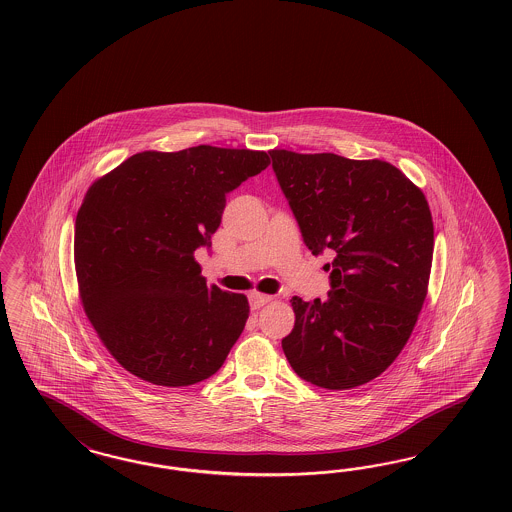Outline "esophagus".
<instances>
[{"instance_id":"34e87169","label":"esophagus","mask_w":512,"mask_h":512,"mask_svg":"<svg viewBox=\"0 0 512 512\" xmlns=\"http://www.w3.org/2000/svg\"><path fill=\"white\" fill-rule=\"evenodd\" d=\"M270 300H272V297L263 295V293H257V291L249 293V306H251L253 310H259L261 306H265L266 302H270Z\"/></svg>"}]
</instances>
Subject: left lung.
<instances>
[{
    "mask_svg": "<svg viewBox=\"0 0 512 512\" xmlns=\"http://www.w3.org/2000/svg\"><path fill=\"white\" fill-rule=\"evenodd\" d=\"M272 170L312 255L329 253L331 291L293 297L283 353L302 380L363 386L405 348L433 261V219L422 191L384 160L270 151Z\"/></svg>",
    "mask_w": 512,
    "mask_h": 512,
    "instance_id": "obj_1",
    "label": "left lung"
}]
</instances>
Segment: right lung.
Wrapping results in <instances>:
<instances>
[{
  "mask_svg": "<svg viewBox=\"0 0 512 512\" xmlns=\"http://www.w3.org/2000/svg\"><path fill=\"white\" fill-rule=\"evenodd\" d=\"M270 164L265 151H143L98 179L75 219V272L92 327L145 382L193 386L225 363L249 316L244 295L208 287L227 194Z\"/></svg>",
  "mask_w": 512,
  "mask_h": 512,
  "instance_id": "add662e5",
  "label": "right lung"
}]
</instances>
